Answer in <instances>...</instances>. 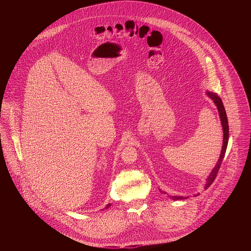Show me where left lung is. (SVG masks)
<instances>
[{
    "label": "left lung",
    "mask_w": 251,
    "mask_h": 251,
    "mask_svg": "<svg viewBox=\"0 0 251 251\" xmlns=\"http://www.w3.org/2000/svg\"><path fill=\"white\" fill-rule=\"evenodd\" d=\"M207 95L213 100V102L216 103V105L218 106V110H219V113H220V117H221L223 129H224V144H223V149H222V153H221L220 159H219V161H218L216 167L213 168L212 172H211L210 175L208 176L204 189H207V188L213 183V181L216 180V177H217V176H218V174H219V171H220V168H221V165H222V163H223V160H224V157H225L226 148H227L228 135H229L228 120H227L226 112L225 106H224V103H223L222 99L220 98V96H219L218 94L213 93V92H207ZM171 198H172L174 201H177V200H185V199H187V198H189V197H185V198H184V197H178V196H172Z\"/></svg>",
    "instance_id": "left-lung-1"
}]
</instances>
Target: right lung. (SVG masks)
<instances>
[{
    "instance_id": "right-lung-1",
    "label": "right lung",
    "mask_w": 251,
    "mask_h": 251,
    "mask_svg": "<svg viewBox=\"0 0 251 251\" xmlns=\"http://www.w3.org/2000/svg\"><path fill=\"white\" fill-rule=\"evenodd\" d=\"M109 205H110V203H109V204H107V205H106V207H105V208H107V207H108V206H109Z\"/></svg>"
}]
</instances>
